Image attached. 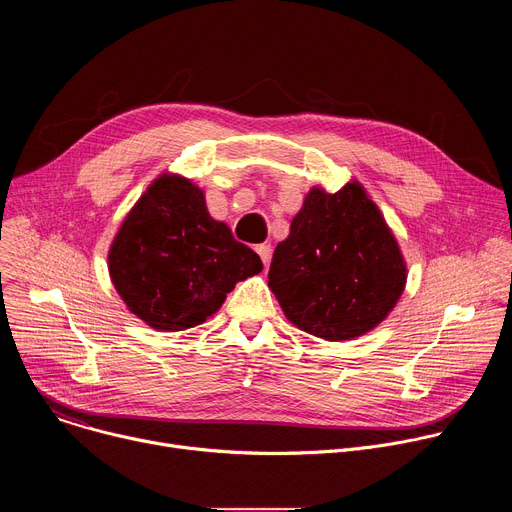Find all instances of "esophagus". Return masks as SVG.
I'll return each mask as SVG.
<instances>
[{
  "instance_id": "esophagus-1",
  "label": "esophagus",
  "mask_w": 512,
  "mask_h": 512,
  "mask_svg": "<svg viewBox=\"0 0 512 512\" xmlns=\"http://www.w3.org/2000/svg\"><path fill=\"white\" fill-rule=\"evenodd\" d=\"M255 251L259 253V257H261V261H263V265H267L269 263V259H271V245H267V243H263V245H257L255 247Z\"/></svg>"
}]
</instances>
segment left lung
I'll return each instance as SVG.
<instances>
[{"label":"left lung","mask_w":512,"mask_h":512,"mask_svg":"<svg viewBox=\"0 0 512 512\" xmlns=\"http://www.w3.org/2000/svg\"><path fill=\"white\" fill-rule=\"evenodd\" d=\"M407 263L383 212L358 180L312 186L269 267L285 318L330 342L375 330L397 306Z\"/></svg>","instance_id":"1"}]
</instances>
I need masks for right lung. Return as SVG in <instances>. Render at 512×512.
Here are the masks:
<instances>
[{"label": "right lung", "mask_w": 512, "mask_h": 512, "mask_svg": "<svg viewBox=\"0 0 512 512\" xmlns=\"http://www.w3.org/2000/svg\"><path fill=\"white\" fill-rule=\"evenodd\" d=\"M107 265L127 310L162 332L206 322L239 281L263 269L259 255L210 216L204 190L172 172L160 174L127 212Z\"/></svg>", "instance_id": "add662e5"}]
</instances>
